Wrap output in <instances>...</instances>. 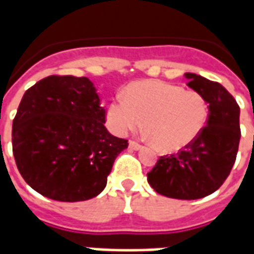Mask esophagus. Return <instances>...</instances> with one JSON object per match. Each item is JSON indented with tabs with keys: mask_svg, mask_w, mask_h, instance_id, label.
Listing matches in <instances>:
<instances>
[{
	"mask_svg": "<svg viewBox=\"0 0 254 254\" xmlns=\"http://www.w3.org/2000/svg\"><path fill=\"white\" fill-rule=\"evenodd\" d=\"M129 148L137 151V149L141 148V144H138L137 141H134V140H130V141H129Z\"/></svg>",
	"mask_w": 254,
	"mask_h": 254,
	"instance_id": "esophagus-1",
	"label": "esophagus"
}]
</instances>
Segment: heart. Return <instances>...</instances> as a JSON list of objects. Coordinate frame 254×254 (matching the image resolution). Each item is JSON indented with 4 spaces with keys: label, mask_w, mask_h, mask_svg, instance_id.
<instances>
[{
    "label": "heart",
    "mask_w": 254,
    "mask_h": 254,
    "mask_svg": "<svg viewBox=\"0 0 254 254\" xmlns=\"http://www.w3.org/2000/svg\"><path fill=\"white\" fill-rule=\"evenodd\" d=\"M117 133L145 130L163 152H174L193 143L208 120V103L196 91H185L173 84L148 80L127 85L107 110Z\"/></svg>",
    "instance_id": "obj_1"
}]
</instances>
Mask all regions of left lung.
<instances>
[{
	"mask_svg": "<svg viewBox=\"0 0 254 254\" xmlns=\"http://www.w3.org/2000/svg\"><path fill=\"white\" fill-rule=\"evenodd\" d=\"M188 87L208 103V120L198 137L177 154L160 156L149 171L156 193L178 200H196L223 185L240 145V106L222 84L187 73Z\"/></svg>",
	"mask_w": 254,
	"mask_h": 254,
	"instance_id": "8db88e82",
	"label": "left lung"
}]
</instances>
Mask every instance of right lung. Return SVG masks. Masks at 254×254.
I'll return each mask as SVG.
<instances>
[{
	"label": "right lung",
	"mask_w": 254,
	"mask_h": 254,
	"mask_svg": "<svg viewBox=\"0 0 254 254\" xmlns=\"http://www.w3.org/2000/svg\"><path fill=\"white\" fill-rule=\"evenodd\" d=\"M106 110L87 77L53 74L25 91L12 127L24 181L57 201L98 196L127 140L105 127Z\"/></svg>",
	"instance_id": "right-lung-1"
}]
</instances>
